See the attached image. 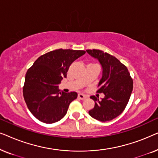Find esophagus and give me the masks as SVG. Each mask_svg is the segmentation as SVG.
<instances>
[{
  "label": "esophagus",
  "instance_id": "obj_1",
  "mask_svg": "<svg viewBox=\"0 0 158 158\" xmlns=\"http://www.w3.org/2000/svg\"><path fill=\"white\" fill-rule=\"evenodd\" d=\"M77 97H78V98L81 99V100H84V99H85L86 98H87V96H86L85 95L82 94H79L78 95H77Z\"/></svg>",
  "mask_w": 158,
  "mask_h": 158
}]
</instances>
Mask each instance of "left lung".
Instances as JSON below:
<instances>
[{"label": "left lung", "mask_w": 158, "mask_h": 158, "mask_svg": "<svg viewBox=\"0 0 158 158\" xmlns=\"http://www.w3.org/2000/svg\"><path fill=\"white\" fill-rule=\"evenodd\" d=\"M86 52L101 64L102 77L97 92L105 96L101 100L98 97L90 96L95 106L88 114L101 122L111 121L120 115L127 106L133 89V81L127 67L115 57L99 49Z\"/></svg>", "instance_id": "left-lung-1"}]
</instances>
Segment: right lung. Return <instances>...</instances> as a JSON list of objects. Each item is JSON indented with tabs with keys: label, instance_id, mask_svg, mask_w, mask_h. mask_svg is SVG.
I'll use <instances>...</instances> for the list:
<instances>
[{
	"label": "right lung",
	"instance_id": "add662e5",
	"mask_svg": "<svg viewBox=\"0 0 158 158\" xmlns=\"http://www.w3.org/2000/svg\"><path fill=\"white\" fill-rule=\"evenodd\" d=\"M85 53L83 50L59 49L40 56L28 70L23 94L31 113L46 124L57 122L65 116L76 92H61L58 85L70 64Z\"/></svg>",
	"mask_w": 158,
	"mask_h": 158
}]
</instances>
